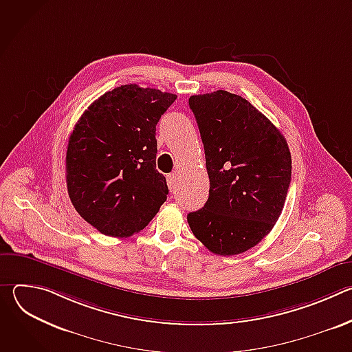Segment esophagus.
<instances>
[{"label": "esophagus", "mask_w": 352, "mask_h": 352, "mask_svg": "<svg viewBox=\"0 0 352 352\" xmlns=\"http://www.w3.org/2000/svg\"><path fill=\"white\" fill-rule=\"evenodd\" d=\"M167 185H168V189H170L171 192L175 190V186H177L175 174H168V175H167Z\"/></svg>", "instance_id": "34e87169"}]
</instances>
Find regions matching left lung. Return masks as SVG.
I'll list each match as a JSON object with an SVG mask.
<instances>
[{"label":"left lung","instance_id":"1","mask_svg":"<svg viewBox=\"0 0 352 352\" xmlns=\"http://www.w3.org/2000/svg\"><path fill=\"white\" fill-rule=\"evenodd\" d=\"M206 157L209 199L188 214L210 252L231 256L258 245L277 223L291 182L285 138L246 98L226 90L189 97Z\"/></svg>","mask_w":352,"mask_h":352}]
</instances>
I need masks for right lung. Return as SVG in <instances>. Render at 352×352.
<instances>
[{
    "label": "right lung",
    "mask_w": 352,
    "mask_h": 352,
    "mask_svg": "<svg viewBox=\"0 0 352 352\" xmlns=\"http://www.w3.org/2000/svg\"><path fill=\"white\" fill-rule=\"evenodd\" d=\"M177 96L124 85L98 97L75 125L67 150V188L80 217L109 236L143 230L167 200L156 170V125Z\"/></svg>",
    "instance_id": "add662e5"
}]
</instances>
